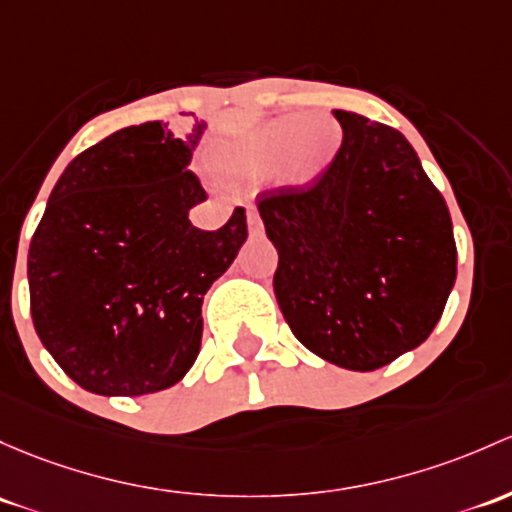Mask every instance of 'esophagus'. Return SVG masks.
<instances>
[{"label":"esophagus","mask_w":512,"mask_h":512,"mask_svg":"<svg viewBox=\"0 0 512 512\" xmlns=\"http://www.w3.org/2000/svg\"><path fill=\"white\" fill-rule=\"evenodd\" d=\"M247 228H250L252 235H260L262 233V218L255 208H247Z\"/></svg>","instance_id":"esophagus-1"}]
</instances>
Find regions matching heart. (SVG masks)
Here are the masks:
<instances>
[{"instance_id": "1", "label": "heart", "mask_w": 512, "mask_h": 512, "mask_svg": "<svg viewBox=\"0 0 512 512\" xmlns=\"http://www.w3.org/2000/svg\"><path fill=\"white\" fill-rule=\"evenodd\" d=\"M343 147V129L331 117H279L235 144L218 159L228 184L257 186L289 171L297 181L324 176Z\"/></svg>"}]
</instances>
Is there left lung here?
Returning a JSON list of instances; mask_svg holds the SVG:
<instances>
[{"instance_id": "8db88e82", "label": "left lung", "mask_w": 512, "mask_h": 512, "mask_svg": "<svg viewBox=\"0 0 512 512\" xmlns=\"http://www.w3.org/2000/svg\"><path fill=\"white\" fill-rule=\"evenodd\" d=\"M343 147L306 188L262 193L274 297L328 363L378 370L429 338L456 282L451 215L405 134L336 110Z\"/></svg>"}]
</instances>
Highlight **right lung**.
Here are the masks:
<instances>
[{"instance_id":"right-lung-1","label":"right lung","mask_w":512,"mask_h":512,"mask_svg":"<svg viewBox=\"0 0 512 512\" xmlns=\"http://www.w3.org/2000/svg\"><path fill=\"white\" fill-rule=\"evenodd\" d=\"M206 127L117 129L78 154L48 196L26 262L31 319L83 390L149 395L196 363L203 297L247 240L242 208L218 230L188 220L206 201L188 171Z\"/></svg>"}]
</instances>
